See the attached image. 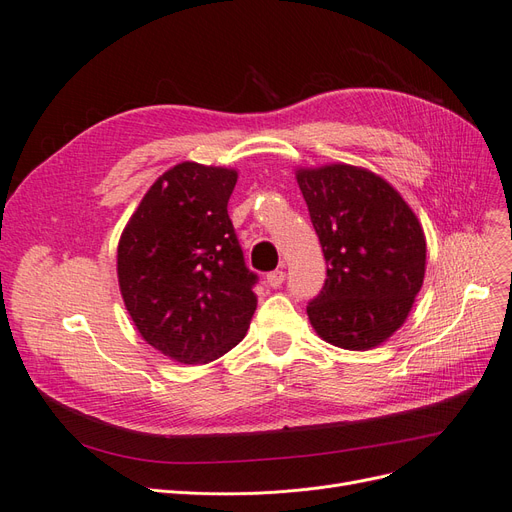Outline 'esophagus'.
Listing matches in <instances>:
<instances>
[{"label":"esophagus","instance_id":"obj_1","mask_svg":"<svg viewBox=\"0 0 512 512\" xmlns=\"http://www.w3.org/2000/svg\"><path fill=\"white\" fill-rule=\"evenodd\" d=\"M284 280H286V271L284 269H275V271H271L267 275V284L271 288H280L284 284Z\"/></svg>","mask_w":512,"mask_h":512}]
</instances>
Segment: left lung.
Returning <instances> with one entry per match:
<instances>
[{
  "label": "left lung",
  "mask_w": 512,
  "mask_h": 512,
  "mask_svg": "<svg viewBox=\"0 0 512 512\" xmlns=\"http://www.w3.org/2000/svg\"><path fill=\"white\" fill-rule=\"evenodd\" d=\"M299 188L327 260V280L307 303L333 346L369 350L408 318L425 277V235L406 200L365 168L299 170Z\"/></svg>",
  "instance_id": "left-lung-1"
}]
</instances>
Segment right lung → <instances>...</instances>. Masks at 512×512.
I'll return each instance as SVG.
<instances>
[{"mask_svg":"<svg viewBox=\"0 0 512 512\" xmlns=\"http://www.w3.org/2000/svg\"><path fill=\"white\" fill-rule=\"evenodd\" d=\"M237 173L183 162L151 185L117 247L123 303L162 354L220 359L245 337L258 275L245 267L228 200Z\"/></svg>","mask_w":512,"mask_h":512,"instance_id":"add662e5","label":"right lung"}]
</instances>
